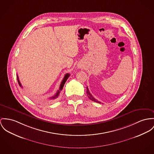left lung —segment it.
Listing matches in <instances>:
<instances>
[{
    "label": "left lung",
    "instance_id": "1",
    "mask_svg": "<svg viewBox=\"0 0 154 154\" xmlns=\"http://www.w3.org/2000/svg\"><path fill=\"white\" fill-rule=\"evenodd\" d=\"M87 94L88 97L91 100H92V101H94V102H96V103H101L99 102L97 100H96L94 97L91 95V94L90 93V91H89V90H88V87H87Z\"/></svg>",
    "mask_w": 154,
    "mask_h": 154
}]
</instances>
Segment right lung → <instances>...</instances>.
Returning <instances> with one entry per match:
<instances>
[{
	"label": "right lung",
	"mask_w": 154,
	"mask_h": 154,
	"mask_svg": "<svg viewBox=\"0 0 154 154\" xmlns=\"http://www.w3.org/2000/svg\"><path fill=\"white\" fill-rule=\"evenodd\" d=\"M69 76H70V74H69V73L66 74L64 75V79H63V80H62V82H61V84H60V85L59 90L57 91V93H56V94L54 95L53 97H52L50 98V99H54V98H56L59 96L60 93V91L62 90L64 84L66 82V81H67V80L68 79V78L69 77ZM17 81H18V83H19V85H20L21 87H22V85H21V84H20V82L19 80L18 75H17Z\"/></svg>",
	"instance_id": "1"
}]
</instances>
